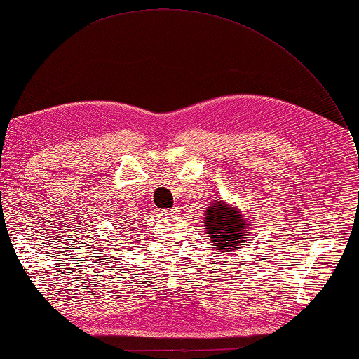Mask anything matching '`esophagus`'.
<instances>
[{"instance_id": "34e87169", "label": "esophagus", "mask_w": 359, "mask_h": 359, "mask_svg": "<svg viewBox=\"0 0 359 359\" xmlns=\"http://www.w3.org/2000/svg\"><path fill=\"white\" fill-rule=\"evenodd\" d=\"M177 213H178V208L177 207L168 208V210H160V212H158L160 216H173V215H177Z\"/></svg>"}]
</instances>
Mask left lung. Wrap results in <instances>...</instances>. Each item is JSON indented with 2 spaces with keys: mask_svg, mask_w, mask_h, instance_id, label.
Instances as JSON below:
<instances>
[{
  "mask_svg": "<svg viewBox=\"0 0 359 359\" xmlns=\"http://www.w3.org/2000/svg\"><path fill=\"white\" fill-rule=\"evenodd\" d=\"M247 216L241 215L239 210L225 204L224 201H215L205 212L207 238L212 245L224 251L233 252L245 245V233H248Z\"/></svg>",
  "mask_w": 359,
  "mask_h": 359,
  "instance_id": "left-lung-1",
  "label": "left lung"
}]
</instances>
